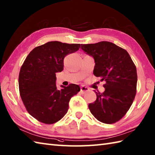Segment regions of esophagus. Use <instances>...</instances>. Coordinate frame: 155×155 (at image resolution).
<instances>
[{"label": "esophagus", "instance_id": "obj_1", "mask_svg": "<svg viewBox=\"0 0 155 155\" xmlns=\"http://www.w3.org/2000/svg\"><path fill=\"white\" fill-rule=\"evenodd\" d=\"M89 88H88V87H84V86H83V87H81V93H87V92H88V91H89Z\"/></svg>", "mask_w": 155, "mask_h": 155}]
</instances>
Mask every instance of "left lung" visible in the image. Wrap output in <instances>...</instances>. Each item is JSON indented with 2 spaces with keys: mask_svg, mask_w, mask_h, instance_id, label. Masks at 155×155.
I'll list each match as a JSON object with an SVG mask.
<instances>
[{
  "mask_svg": "<svg viewBox=\"0 0 155 155\" xmlns=\"http://www.w3.org/2000/svg\"><path fill=\"white\" fill-rule=\"evenodd\" d=\"M81 48L94 58V76L106 82L103 93L94 91L97 99L88 104L91 113L103 123H116L127 113L135 97V65L128 52L113 42L81 45Z\"/></svg>",
  "mask_w": 155,
  "mask_h": 155,
  "instance_id": "obj_1",
  "label": "left lung"
}]
</instances>
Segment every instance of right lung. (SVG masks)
<instances>
[{
  "instance_id": "add662e5",
  "label": "right lung",
  "mask_w": 155,
  "mask_h": 155,
  "mask_svg": "<svg viewBox=\"0 0 155 155\" xmlns=\"http://www.w3.org/2000/svg\"><path fill=\"white\" fill-rule=\"evenodd\" d=\"M80 44L48 42L35 48L26 58L18 77L19 91L26 109L45 124L60 120L68 109L71 97L80 91L77 84L57 89L56 73L63 70L65 56L77 51Z\"/></svg>"
}]
</instances>
